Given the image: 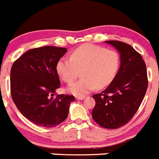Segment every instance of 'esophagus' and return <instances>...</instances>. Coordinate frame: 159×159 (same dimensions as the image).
Returning <instances> with one entry per match:
<instances>
[{"label":"esophagus","instance_id":"obj_1","mask_svg":"<svg viewBox=\"0 0 159 159\" xmlns=\"http://www.w3.org/2000/svg\"><path fill=\"white\" fill-rule=\"evenodd\" d=\"M76 100H83L85 99V97H76Z\"/></svg>","mask_w":159,"mask_h":159}]
</instances>
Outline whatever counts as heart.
I'll use <instances>...</instances> for the list:
<instances>
[{"mask_svg":"<svg viewBox=\"0 0 159 159\" xmlns=\"http://www.w3.org/2000/svg\"><path fill=\"white\" fill-rule=\"evenodd\" d=\"M120 66L117 51L92 44H85L75 49L70 58L62 57L56 69L59 77L66 83L74 81L82 70L83 78L68 87L70 93L83 97L96 87L102 89L115 79Z\"/></svg>","mask_w":159,"mask_h":159,"instance_id":"1","label":"heart"}]
</instances>
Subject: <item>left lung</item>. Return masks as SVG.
Segmentation results:
<instances>
[{
  "label": "left lung",
  "instance_id": "1",
  "mask_svg": "<svg viewBox=\"0 0 159 159\" xmlns=\"http://www.w3.org/2000/svg\"><path fill=\"white\" fill-rule=\"evenodd\" d=\"M118 50L120 66L112 83L100 93L94 94L96 101L93 119L102 128L116 129L126 125L136 114L148 88L145 62L131 45L120 41H106Z\"/></svg>",
  "mask_w": 159,
  "mask_h": 159
}]
</instances>
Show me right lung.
<instances>
[{
	"instance_id": "1",
	"label": "right lung",
	"mask_w": 159,
	"mask_h": 159,
	"mask_svg": "<svg viewBox=\"0 0 159 159\" xmlns=\"http://www.w3.org/2000/svg\"><path fill=\"white\" fill-rule=\"evenodd\" d=\"M66 48L43 46L25 52L11 70V94L24 117L38 126L52 128L66 119L74 96L56 94L60 80L58 60Z\"/></svg>"
}]
</instances>
